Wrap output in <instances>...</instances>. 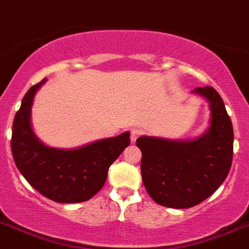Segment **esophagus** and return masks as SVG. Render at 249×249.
I'll list each match as a JSON object with an SVG mask.
<instances>
[{"label": "esophagus", "instance_id": "obj_1", "mask_svg": "<svg viewBox=\"0 0 249 249\" xmlns=\"http://www.w3.org/2000/svg\"><path fill=\"white\" fill-rule=\"evenodd\" d=\"M140 136H141V131L137 128H132L131 129V141L136 142V140L139 139Z\"/></svg>", "mask_w": 249, "mask_h": 249}]
</instances>
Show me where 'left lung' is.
Listing matches in <instances>:
<instances>
[{
  "label": "left lung",
  "mask_w": 249,
  "mask_h": 249,
  "mask_svg": "<svg viewBox=\"0 0 249 249\" xmlns=\"http://www.w3.org/2000/svg\"><path fill=\"white\" fill-rule=\"evenodd\" d=\"M209 103V127L194 140L142 136V181L162 207L186 209L213 194L228 176L233 159V126L219 93L213 87L193 90Z\"/></svg>",
  "instance_id": "1"
}]
</instances>
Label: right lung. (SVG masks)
Masks as SVG:
<instances>
[{
    "instance_id": "right-lung-1",
    "label": "right lung",
    "mask_w": 249,
    "mask_h": 249,
    "mask_svg": "<svg viewBox=\"0 0 249 249\" xmlns=\"http://www.w3.org/2000/svg\"><path fill=\"white\" fill-rule=\"evenodd\" d=\"M41 80L27 90L12 124L11 150L18 171L34 189L56 203H80L94 196L107 180L108 169L129 145V132L78 148L42 143L31 127V107Z\"/></svg>"
}]
</instances>
